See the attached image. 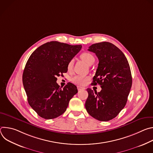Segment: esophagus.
I'll return each mask as SVG.
<instances>
[{"instance_id": "esophagus-1", "label": "esophagus", "mask_w": 153, "mask_h": 153, "mask_svg": "<svg viewBox=\"0 0 153 153\" xmlns=\"http://www.w3.org/2000/svg\"><path fill=\"white\" fill-rule=\"evenodd\" d=\"M85 88H84V87H82V86H77V90L79 91L80 90H85Z\"/></svg>"}]
</instances>
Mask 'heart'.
Listing matches in <instances>:
<instances>
[{"mask_svg": "<svg viewBox=\"0 0 153 153\" xmlns=\"http://www.w3.org/2000/svg\"><path fill=\"white\" fill-rule=\"evenodd\" d=\"M80 58L83 60L85 62H86L88 65H92L94 60V56L88 52H84L83 53H82L80 55ZM73 67V60H71L67 65V68L68 70L69 71L71 70ZM89 80V77L87 76H81V75H77L75 76L74 77H73L71 79V80L73 83L77 84V85H84L86 84V83Z\"/></svg>", "mask_w": 153, "mask_h": 153, "instance_id": "heart-1", "label": "heart"}]
</instances>
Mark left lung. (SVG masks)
<instances>
[{
  "mask_svg": "<svg viewBox=\"0 0 153 153\" xmlns=\"http://www.w3.org/2000/svg\"><path fill=\"white\" fill-rule=\"evenodd\" d=\"M99 59L93 85L102 90L97 93L88 88L85 102L87 112L100 121L116 117L125 107L132 85L130 67L124 54L113 43L103 42L93 44L88 50Z\"/></svg>",
  "mask_w": 153,
  "mask_h": 153,
  "instance_id": "left-lung-1",
  "label": "left lung"
}]
</instances>
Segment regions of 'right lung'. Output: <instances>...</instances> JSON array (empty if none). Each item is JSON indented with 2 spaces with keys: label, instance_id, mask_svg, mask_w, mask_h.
Here are the masks:
<instances>
[{
  "label": "right lung",
  "instance_id": "add662e5",
  "mask_svg": "<svg viewBox=\"0 0 153 153\" xmlns=\"http://www.w3.org/2000/svg\"><path fill=\"white\" fill-rule=\"evenodd\" d=\"M81 48V45L51 41L38 47L29 57L22 82L28 103L40 117L53 119L62 115L78 92L74 84L69 82L61 88L56 81L57 76L67 72L68 62Z\"/></svg>",
  "mask_w": 153,
  "mask_h": 153
}]
</instances>
